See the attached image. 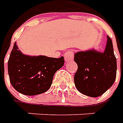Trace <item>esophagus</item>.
<instances>
[{"label":"esophagus","instance_id":"1","mask_svg":"<svg viewBox=\"0 0 123 123\" xmlns=\"http://www.w3.org/2000/svg\"><path fill=\"white\" fill-rule=\"evenodd\" d=\"M64 59L66 62H68L71 61L74 59V52L72 50H69V51H67L64 55Z\"/></svg>","mask_w":123,"mask_h":123}]
</instances>
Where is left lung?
<instances>
[{
	"mask_svg": "<svg viewBox=\"0 0 123 123\" xmlns=\"http://www.w3.org/2000/svg\"><path fill=\"white\" fill-rule=\"evenodd\" d=\"M78 65L74 80L77 90L90 97H99L111 88L117 75V60L111 38L104 53L94 51L78 52L74 55Z\"/></svg>",
	"mask_w": 123,
	"mask_h": 123,
	"instance_id": "obj_1",
	"label": "left lung"
}]
</instances>
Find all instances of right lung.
Segmentation results:
<instances>
[{
    "instance_id": "right-lung-1",
    "label": "right lung",
    "mask_w": 123,
    "mask_h": 123,
    "mask_svg": "<svg viewBox=\"0 0 123 123\" xmlns=\"http://www.w3.org/2000/svg\"><path fill=\"white\" fill-rule=\"evenodd\" d=\"M64 63L63 56L56 59L24 55L18 50L15 43L8 61L10 82L24 95L43 93L50 88L55 72Z\"/></svg>"
}]
</instances>
